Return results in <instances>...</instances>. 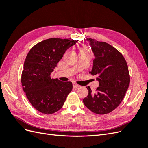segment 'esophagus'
<instances>
[{"label": "esophagus", "mask_w": 148, "mask_h": 148, "mask_svg": "<svg viewBox=\"0 0 148 148\" xmlns=\"http://www.w3.org/2000/svg\"><path fill=\"white\" fill-rule=\"evenodd\" d=\"M73 88H78L80 87L79 85L77 83H73Z\"/></svg>", "instance_id": "34e87169"}]
</instances>
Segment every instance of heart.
Wrapping results in <instances>:
<instances>
[{
	"mask_svg": "<svg viewBox=\"0 0 148 148\" xmlns=\"http://www.w3.org/2000/svg\"><path fill=\"white\" fill-rule=\"evenodd\" d=\"M89 51L88 49L85 48V47H83L81 49V50H80V51Z\"/></svg>",
	"mask_w": 148,
	"mask_h": 148,
	"instance_id": "b5f03b06",
	"label": "heart"
}]
</instances>
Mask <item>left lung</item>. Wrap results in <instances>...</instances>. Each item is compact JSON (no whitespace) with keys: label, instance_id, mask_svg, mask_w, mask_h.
I'll return each instance as SVG.
<instances>
[{"label":"left lung","instance_id":"1","mask_svg":"<svg viewBox=\"0 0 148 148\" xmlns=\"http://www.w3.org/2000/svg\"><path fill=\"white\" fill-rule=\"evenodd\" d=\"M86 41L95 57L89 73L97 76L99 85L95 92L86 87L88 95L83 101L94 113L108 114L119 106L128 88L130 79L128 65L122 53L110 44L90 38Z\"/></svg>","mask_w":148,"mask_h":148}]
</instances>
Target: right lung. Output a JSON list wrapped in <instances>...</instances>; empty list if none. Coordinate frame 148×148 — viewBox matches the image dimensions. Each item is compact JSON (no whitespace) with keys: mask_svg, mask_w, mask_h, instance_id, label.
I'll return each instance as SVG.
<instances>
[{"mask_svg":"<svg viewBox=\"0 0 148 148\" xmlns=\"http://www.w3.org/2000/svg\"><path fill=\"white\" fill-rule=\"evenodd\" d=\"M77 42V40L67 39H46L36 44L26 56L21 85L31 105L40 112H56L72 90L71 82L51 79V74L65 51Z\"/></svg>","mask_w":148,"mask_h":148,"instance_id":"right-lung-1","label":"right lung"}]
</instances>
